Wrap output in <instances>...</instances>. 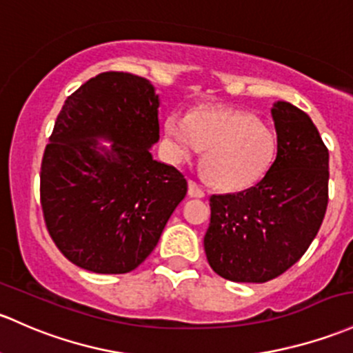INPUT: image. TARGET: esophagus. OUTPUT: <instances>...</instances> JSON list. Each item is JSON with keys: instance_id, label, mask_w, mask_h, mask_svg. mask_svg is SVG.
Masks as SVG:
<instances>
[{"instance_id": "obj_1", "label": "esophagus", "mask_w": 353, "mask_h": 353, "mask_svg": "<svg viewBox=\"0 0 353 353\" xmlns=\"http://www.w3.org/2000/svg\"><path fill=\"white\" fill-rule=\"evenodd\" d=\"M188 192L191 198H205V191H203L199 184H196L194 181H189L188 183Z\"/></svg>"}]
</instances>
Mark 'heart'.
Segmentation results:
<instances>
[{"label": "heart", "instance_id": "b5f03b06", "mask_svg": "<svg viewBox=\"0 0 353 353\" xmlns=\"http://www.w3.org/2000/svg\"><path fill=\"white\" fill-rule=\"evenodd\" d=\"M167 154L183 161L205 150L203 169L211 183L225 191H240L269 170L277 150L276 135L245 111L198 108L184 117L165 118Z\"/></svg>", "mask_w": 353, "mask_h": 353}]
</instances>
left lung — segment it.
<instances>
[{
    "mask_svg": "<svg viewBox=\"0 0 353 353\" xmlns=\"http://www.w3.org/2000/svg\"><path fill=\"white\" fill-rule=\"evenodd\" d=\"M277 155L261 183L210 198L205 252L211 269L233 283H267L303 257L328 205V150L304 111L270 108Z\"/></svg>",
    "mask_w": 353,
    "mask_h": 353,
    "instance_id": "1",
    "label": "left lung"
}]
</instances>
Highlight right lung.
<instances>
[{"label":"right lung","mask_w":353,"mask_h":353,"mask_svg":"<svg viewBox=\"0 0 353 353\" xmlns=\"http://www.w3.org/2000/svg\"><path fill=\"white\" fill-rule=\"evenodd\" d=\"M159 106L150 81L128 72L98 74L65 99L43 154L40 201L52 240L77 267L137 269L186 196L183 174L152 157Z\"/></svg>","instance_id":"right-lung-1"}]
</instances>
